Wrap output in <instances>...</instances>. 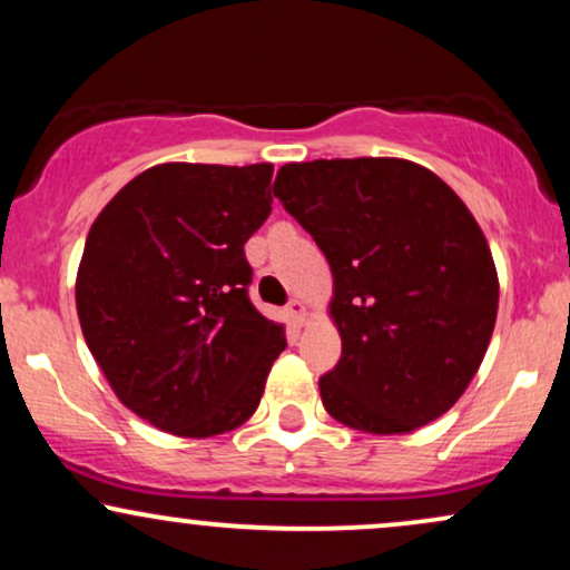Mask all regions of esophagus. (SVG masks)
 <instances>
[{
  "mask_svg": "<svg viewBox=\"0 0 570 570\" xmlns=\"http://www.w3.org/2000/svg\"><path fill=\"white\" fill-rule=\"evenodd\" d=\"M286 313H289V318L297 326H303L305 324V318H307V311H305V305L299 303V299H292L289 305H286Z\"/></svg>",
  "mask_w": 570,
  "mask_h": 570,
  "instance_id": "obj_1",
  "label": "esophagus"
}]
</instances>
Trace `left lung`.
<instances>
[{
  "instance_id": "8db88e82",
  "label": "left lung",
  "mask_w": 570,
  "mask_h": 570,
  "mask_svg": "<svg viewBox=\"0 0 570 570\" xmlns=\"http://www.w3.org/2000/svg\"><path fill=\"white\" fill-rule=\"evenodd\" d=\"M273 195L335 278L343 340L318 381L326 412L367 434H407L461 399L499 313L493 254L458 195L402 158L286 163Z\"/></svg>"
}]
</instances>
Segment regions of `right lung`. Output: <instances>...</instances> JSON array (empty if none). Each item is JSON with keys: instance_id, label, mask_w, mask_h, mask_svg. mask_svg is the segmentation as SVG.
Wrapping results in <instances>:
<instances>
[{"instance_id": "obj_1", "label": "right lung", "mask_w": 570, "mask_h": 570, "mask_svg": "<svg viewBox=\"0 0 570 570\" xmlns=\"http://www.w3.org/2000/svg\"><path fill=\"white\" fill-rule=\"evenodd\" d=\"M271 163H163L98 214L77 271L85 343L136 415L176 436L238 429L286 348L248 299L244 244L271 217Z\"/></svg>"}]
</instances>
